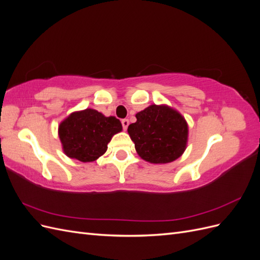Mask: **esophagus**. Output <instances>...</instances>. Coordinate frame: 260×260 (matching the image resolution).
<instances>
[{
  "label": "esophagus",
  "mask_w": 260,
  "mask_h": 260,
  "mask_svg": "<svg viewBox=\"0 0 260 260\" xmlns=\"http://www.w3.org/2000/svg\"><path fill=\"white\" fill-rule=\"evenodd\" d=\"M121 123H122L123 130H127L128 125H129V120H128V119H122V120H121Z\"/></svg>",
  "instance_id": "34e87169"
}]
</instances>
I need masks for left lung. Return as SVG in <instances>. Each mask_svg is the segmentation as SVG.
Segmentation results:
<instances>
[{
	"label": "left lung",
	"instance_id": "left-lung-1",
	"mask_svg": "<svg viewBox=\"0 0 260 260\" xmlns=\"http://www.w3.org/2000/svg\"><path fill=\"white\" fill-rule=\"evenodd\" d=\"M128 127L141 158L152 164L176 160L186 148L188 128L184 117L167 105H151L136 115Z\"/></svg>",
	"mask_w": 260,
	"mask_h": 260
}]
</instances>
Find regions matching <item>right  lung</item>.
Here are the masks:
<instances>
[{"label":"right lung","mask_w":260,"mask_h":260,"mask_svg":"<svg viewBox=\"0 0 260 260\" xmlns=\"http://www.w3.org/2000/svg\"><path fill=\"white\" fill-rule=\"evenodd\" d=\"M122 130L119 119L92 108L70 114L58 127L62 151L82 162L96 160L107 151L114 135Z\"/></svg>","instance_id":"add662e5"}]
</instances>
